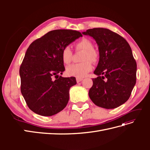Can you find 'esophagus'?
Returning a JSON list of instances; mask_svg holds the SVG:
<instances>
[{"label": "esophagus", "instance_id": "1", "mask_svg": "<svg viewBox=\"0 0 150 150\" xmlns=\"http://www.w3.org/2000/svg\"><path fill=\"white\" fill-rule=\"evenodd\" d=\"M83 78H76V81H77V83H79V82H81V81H83Z\"/></svg>", "mask_w": 150, "mask_h": 150}]
</instances>
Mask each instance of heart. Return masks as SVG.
<instances>
[{"instance_id": "1", "label": "heart", "mask_w": 150, "mask_h": 150, "mask_svg": "<svg viewBox=\"0 0 150 150\" xmlns=\"http://www.w3.org/2000/svg\"><path fill=\"white\" fill-rule=\"evenodd\" d=\"M74 47L76 51H83L84 53L82 56L83 62L72 64L66 68V72L68 76L82 78L86 76L89 72L92 70L93 62L98 61L99 58L98 52L93 49V44L88 39L83 38L77 42ZM61 59L63 63L68 64L72 59V51L69 47L66 46L63 48L61 52Z\"/></svg>"}]
</instances>
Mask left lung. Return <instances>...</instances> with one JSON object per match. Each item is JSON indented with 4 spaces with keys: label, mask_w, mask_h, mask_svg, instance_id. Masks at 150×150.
<instances>
[{
    "label": "left lung",
    "mask_w": 150,
    "mask_h": 150,
    "mask_svg": "<svg viewBox=\"0 0 150 150\" xmlns=\"http://www.w3.org/2000/svg\"><path fill=\"white\" fill-rule=\"evenodd\" d=\"M83 34L95 39L99 52L94 71L98 76L93 79L90 99L103 108L121 106L130 97L137 79V62L130 46L122 36L108 29H90Z\"/></svg>",
    "instance_id": "obj_1"
}]
</instances>
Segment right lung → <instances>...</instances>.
I'll return each instance as SVG.
<instances>
[{
	"label": "right lung",
	"instance_id": "right-lung-1",
	"mask_svg": "<svg viewBox=\"0 0 150 150\" xmlns=\"http://www.w3.org/2000/svg\"><path fill=\"white\" fill-rule=\"evenodd\" d=\"M82 36L76 30H54L35 40L27 49L19 69L21 91L27 105L36 114L52 116L66 106L69 89L76 81L74 77L59 76L65 70L61 52Z\"/></svg>",
	"mask_w": 150,
	"mask_h": 150
}]
</instances>
